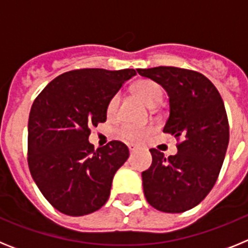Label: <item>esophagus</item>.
Instances as JSON below:
<instances>
[{
    "label": "esophagus",
    "mask_w": 248,
    "mask_h": 248,
    "mask_svg": "<svg viewBox=\"0 0 248 248\" xmlns=\"http://www.w3.org/2000/svg\"><path fill=\"white\" fill-rule=\"evenodd\" d=\"M128 148H129V151H130V153H134V151L138 150V146L133 145V144H129Z\"/></svg>",
    "instance_id": "1"
}]
</instances>
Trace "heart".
<instances>
[{"label":"heart","instance_id":"heart-1","mask_svg":"<svg viewBox=\"0 0 248 248\" xmlns=\"http://www.w3.org/2000/svg\"><path fill=\"white\" fill-rule=\"evenodd\" d=\"M134 91L137 93L138 97L140 99H143L150 107H155L159 104L160 100L163 99V91L160 88V85L157 83L153 82V80H140L135 84ZM120 103V94L115 93L113 97L109 99L108 104H107V114L108 117H113L115 115L118 110ZM154 131V126L145 125V126H134L129 125V124H124L120 126L118 130V134L122 139L126 140L129 143H141L149 135Z\"/></svg>","mask_w":248,"mask_h":248}]
</instances>
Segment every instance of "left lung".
<instances>
[{"label":"left lung","mask_w":248,"mask_h":248,"mask_svg":"<svg viewBox=\"0 0 248 248\" xmlns=\"http://www.w3.org/2000/svg\"><path fill=\"white\" fill-rule=\"evenodd\" d=\"M138 73L168 92L164 133L177 140L176 155L150 149L153 164L141 174L144 195L159 211L185 212L207 196L220 174L230 140L225 104L211 80L196 71L155 67Z\"/></svg>","instance_id":"1"}]
</instances>
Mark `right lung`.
Returning a JSON list of instances; mask_svg holds the SVG:
<instances>
[{"label":"right lung","instance_id":"right-lung-1","mask_svg":"<svg viewBox=\"0 0 248 248\" xmlns=\"http://www.w3.org/2000/svg\"><path fill=\"white\" fill-rule=\"evenodd\" d=\"M134 69L83 68L54 78L34 99L28 118V168L46 200L62 214L97 211L129 157L119 140L94 149L92 126L107 120V104Z\"/></svg>","mask_w":248,"mask_h":248}]
</instances>
